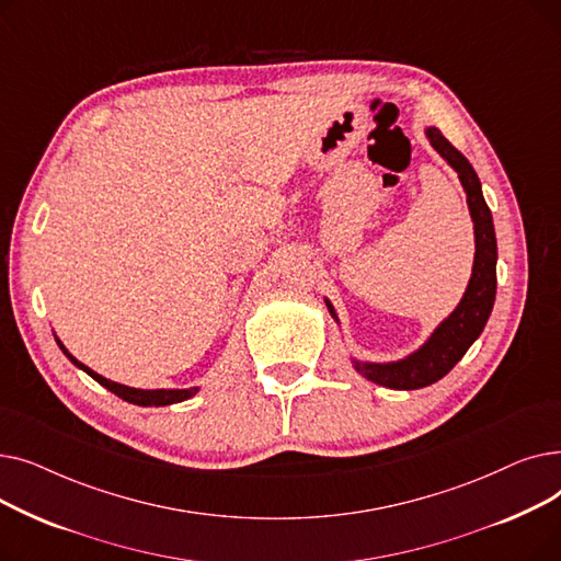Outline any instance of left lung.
Wrapping results in <instances>:
<instances>
[{
    "label": "left lung",
    "mask_w": 561,
    "mask_h": 561,
    "mask_svg": "<svg viewBox=\"0 0 561 561\" xmlns=\"http://www.w3.org/2000/svg\"><path fill=\"white\" fill-rule=\"evenodd\" d=\"M427 138L434 150L457 170L459 182L466 191L470 218L476 222V263L473 277L468 282L459 307L440 322L436 332L419 352L396 364H355L357 373L375 381V385L400 391L430 387L444 375H448L455 368V364L466 355V350L482 334L495 300L497 245L493 218L484 202L478 174L473 165L468 163V159L438 129L430 127ZM328 309L336 318L330 302Z\"/></svg>",
    "instance_id": "1"
}]
</instances>
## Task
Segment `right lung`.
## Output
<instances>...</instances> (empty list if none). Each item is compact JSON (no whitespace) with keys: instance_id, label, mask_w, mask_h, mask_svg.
I'll list each match as a JSON object with an SVG mask.
<instances>
[{"instance_id":"right-lung-1","label":"right lung","mask_w":561,"mask_h":561,"mask_svg":"<svg viewBox=\"0 0 561 561\" xmlns=\"http://www.w3.org/2000/svg\"><path fill=\"white\" fill-rule=\"evenodd\" d=\"M56 343H58V347L64 350V355H66L77 368H81L83 373L91 375V377L98 381V385H102L104 389H108L111 393H115L117 398H123V400H127V402H131V404H140V407H163V404H174V402L188 400V398H193V396L197 393V389H170V391L157 389V391H140V389L123 387V385H117V381H111V379H106V377L93 373L91 368L83 366L81 362H77V359L70 355V352L61 345V341H56Z\"/></svg>"}]
</instances>
